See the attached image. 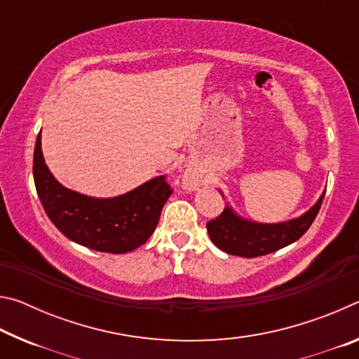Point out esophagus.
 <instances>
[{"label":"esophagus","instance_id":"1","mask_svg":"<svg viewBox=\"0 0 359 359\" xmlns=\"http://www.w3.org/2000/svg\"><path fill=\"white\" fill-rule=\"evenodd\" d=\"M185 187H187V188H193V187H194V180H193L191 177H188V179L185 180Z\"/></svg>","mask_w":359,"mask_h":359}]
</instances>
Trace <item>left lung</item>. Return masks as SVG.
<instances>
[{
    "instance_id": "8db88e82",
    "label": "left lung",
    "mask_w": 359,
    "mask_h": 359,
    "mask_svg": "<svg viewBox=\"0 0 359 359\" xmlns=\"http://www.w3.org/2000/svg\"><path fill=\"white\" fill-rule=\"evenodd\" d=\"M325 191L321 193L318 201L302 215L278 223L248 220L226 204L222 215L208 223L209 238L220 250L228 255H236V257L255 258L277 252L293 244L311 228L323 203Z\"/></svg>"
}]
</instances>
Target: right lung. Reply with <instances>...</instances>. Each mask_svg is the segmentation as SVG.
Instances as JSON below:
<instances>
[{
  "instance_id": "add662e5",
  "label": "right lung",
  "mask_w": 359,
  "mask_h": 359,
  "mask_svg": "<svg viewBox=\"0 0 359 359\" xmlns=\"http://www.w3.org/2000/svg\"><path fill=\"white\" fill-rule=\"evenodd\" d=\"M33 177L42 208L60 233L79 245L117 255L147 242L172 193L165 175H156L112 198H95L69 190L47 168L41 133L34 145Z\"/></svg>"
}]
</instances>
